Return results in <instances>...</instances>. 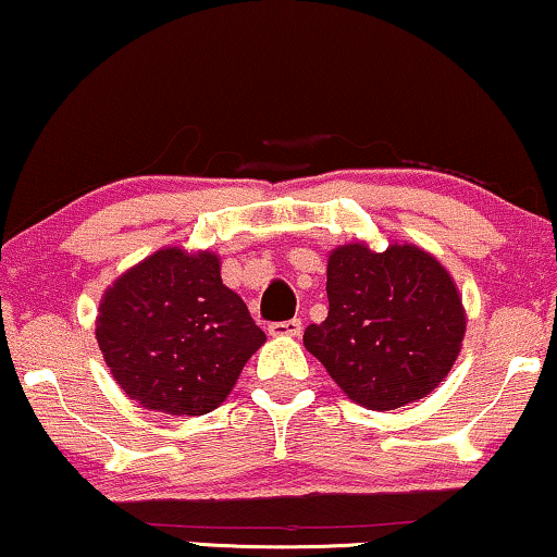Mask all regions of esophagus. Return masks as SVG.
I'll return each instance as SVG.
<instances>
[{
	"label": "esophagus",
	"instance_id": "34e87169",
	"mask_svg": "<svg viewBox=\"0 0 557 557\" xmlns=\"http://www.w3.org/2000/svg\"><path fill=\"white\" fill-rule=\"evenodd\" d=\"M272 336H300L302 331V323L298 319H290V321H277V323H270L267 326Z\"/></svg>",
	"mask_w": 557,
	"mask_h": 557
}]
</instances>
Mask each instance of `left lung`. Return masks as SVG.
<instances>
[{
	"instance_id": "8db88e82",
	"label": "left lung",
	"mask_w": 557,
	"mask_h": 557,
	"mask_svg": "<svg viewBox=\"0 0 557 557\" xmlns=\"http://www.w3.org/2000/svg\"><path fill=\"white\" fill-rule=\"evenodd\" d=\"M326 295V321L311 323L302 344L355 404L370 411L417 404L453 370L466 306L453 274L421 246H336Z\"/></svg>"
}]
</instances>
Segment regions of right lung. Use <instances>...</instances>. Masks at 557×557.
<instances>
[{
	"instance_id": "obj_1",
	"label": "right lung",
	"mask_w": 557,
	"mask_h": 557,
	"mask_svg": "<svg viewBox=\"0 0 557 557\" xmlns=\"http://www.w3.org/2000/svg\"><path fill=\"white\" fill-rule=\"evenodd\" d=\"M97 344L140 408L202 417L234 391L267 342L246 302L223 285L215 251L164 246L104 290Z\"/></svg>"
}]
</instances>
